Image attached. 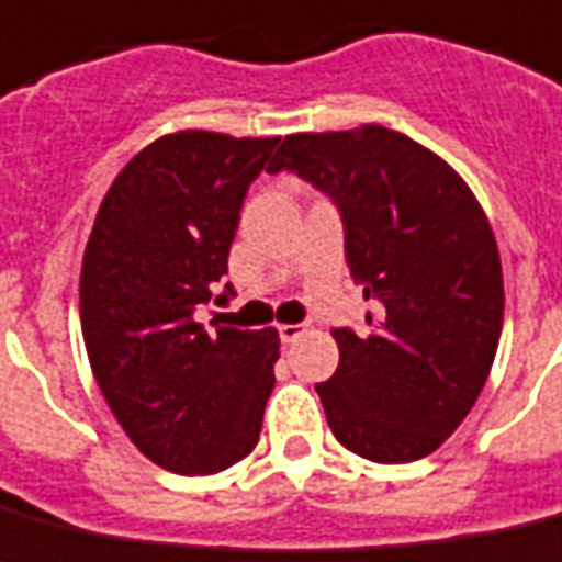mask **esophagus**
Here are the masks:
<instances>
[{"mask_svg": "<svg viewBox=\"0 0 562 562\" xmlns=\"http://www.w3.org/2000/svg\"><path fill=\"white\" fill-rule=\"evenodd\" d=\"M307 330V325H281L278 327V334H281V342H295L299 336Z\"/></svg>", "mask_w": 562, "mask_h": 562, "instance_id": "34e87169", "label": "esophagus"}]
</instances>
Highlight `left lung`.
Returning <instances> with one entry per match:
<instances>
[{
	"label": "left lung",
	"mask_w": 562,
	"mask_h": 562,
	"mask_svg": "<svg viewBox=\"0 0 562 562\" xmlns=\"http://www.w3.org/2000/svg\"><path fill=\"white\" fill-rule=\"evenodd\" d=\"M293 170L342 211L368 334L334 330L339 368L316 392L345 450L380 464L435 452L470 415L499 348L505 286L487 214L459 170L383 124L293 133Z\"/></svg>",
	"instance_id": "obj_1"
}]
</instances>
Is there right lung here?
Returning a JSON list of instances; mask_svg holds the SVG:
<instances>
[{
    "label": "right lung",
    "instance_id": "add662e5",
    "mask_svg": "<svg viewBox=\"0 0 562 562\" xmlns=\"http://www.w3.org/2000/svg\"><path fill=\"white\" fill-rule=\"evenodd\" d=\"M276 145L211 130L156 138L115 177L89 235V366L136 450L170 473H220L258 443L278 330H205L194 310L228 272L240 205Z\"/></svg>",
    "mask_w": 562,
    "mask_h": 562
}]
</instances>
